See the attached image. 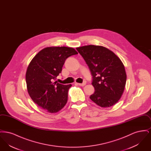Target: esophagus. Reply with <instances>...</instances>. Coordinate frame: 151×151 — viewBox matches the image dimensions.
<instances>
[{"label":"esophagus","mask_w":151,"mask_h":151,"mask_svg":"<svg viewBox=\"0 0 151 151\" xmlns=\"http://www.w3.org/2000/svg\"><path fill=\"white\" fill-rule=\"evenodd\" d=\"M78 85H79L80 86H86V81H84L83 83H76Z\"/></svg>","instance_id":"34e87169"}]
</instances>
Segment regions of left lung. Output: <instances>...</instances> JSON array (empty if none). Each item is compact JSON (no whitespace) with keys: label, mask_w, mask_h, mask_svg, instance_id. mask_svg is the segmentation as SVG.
<instances>
[{"label":"left lung","mask_w":151,"mask_h":151,"mask_svg":"<svg viewBox=\"0 0 151 151\" xmlns=\"http://www.w3.org/2000/svg\"><path fill=\"white\" fill-rule=\"evenodd\" d=\"M93 76L94 92L90 99L102 108L111 107L124 92L127 75L121 60L101 46L87 45L77 47Z\"/></svg>","instance_id":"8db88e82"}]
</instances>
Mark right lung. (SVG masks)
<instances>
[{"instance_id":"obj_1","label":"right lung","mask_w":151,"mask_h":151,"mask_svg":"<svg viewBox=\"0 0 151 151\" xmlns=\"http://www.w3.org/2000/svg\"><path fill=\"white\" fill-rule=\"evenodd\" d=\"M78 54L72 47H47L30 62L25 76L28 92L34 102L47 112L57 113L66 104L72 85L54 81L62 72L65 59Z\"/></svg>"}]
</instances>
